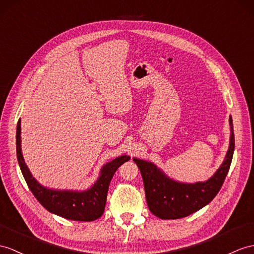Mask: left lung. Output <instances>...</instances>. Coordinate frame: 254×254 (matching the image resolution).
Here are the masks:
<instances>
[{
	"label": "left lung",
	"mask_w": 254,
	"mask_h": 254,
	"mask_svg": "<svg viewBox=\"0 0 254 254\" xmlns=\"http://www.w3.org/2000/svg\"><path fill=\"white\" fill-rule=\"evenodd\" d=\"M230 145L223 163L205 182L184 183L169 178L158 167L147 160L133 158L143 179L145 198L150 211L163 220L181 219L198 211L219 193L232 163L235 137L230 116Z\"/></svg>",
	"instance_id": "8db88e82"
}]
</instances>
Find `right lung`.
Instances as JSON below:
<instances>
[{
	"mask_svg": "<svg viewBox=\"0 0 254 254\" xmlns=\"http://www.w3.org/2000/svg\"><path fill=\"white\" fill-rule=\"evenodd\" d=\"M16 151L24 180L41 205L49 212L57 214L61 218L84 222L95 221L103 214L110 182L119 167L130 159V156L122 155L103 165L97 181L91 188L85 190H55L43 187L38 180H35L24 162L21 151L20 120L17 124Z\"/></svg>",
	"mask_w": 254,
	"mask_h": 254,
	"instance_id": "add662e5",
	"label": "right lung"
}]
</instances>
